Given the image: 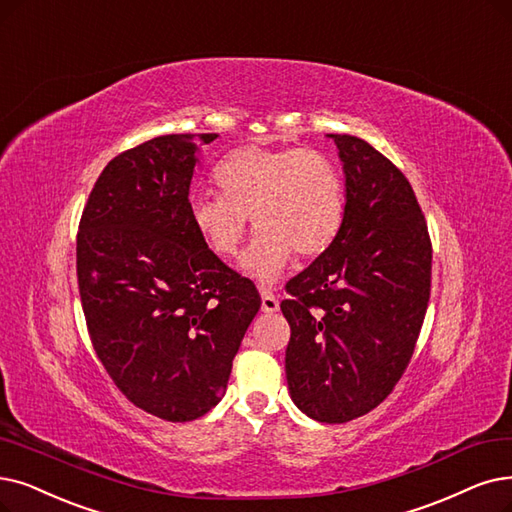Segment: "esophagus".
I'll use <instances>...</instances> for the list:
<instances>
[{
	"label": "esophagus",
	"instance_id": "1",
	"mask_svg": "<svg viewBox=\"0 0 512 512\" xmlns=\"http://www.w3.org/2000/svg\"><path fill=\"white\" fill-rule=\"evenodd\" d=\"M260 294H262V311H264V313H277V311H279V300H277V296L267 288V285H262Z\"/></svg>",
	"mask_w": 512,
	"mask_h": 512
}]
</instances>
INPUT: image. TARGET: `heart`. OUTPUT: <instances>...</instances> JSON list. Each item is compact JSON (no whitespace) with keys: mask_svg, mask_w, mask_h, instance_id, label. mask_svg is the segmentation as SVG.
Here are the masks:
<instances>
[{"mask_svg":"<svg viewBox=\"0 0 512 512\" xmlns=\"http://www.w3.org/2000/svg\"><path fill=\"white\" fill-rule=\"evenodd\" d=\"M218 195L199 193L189 218L199 239L216 256L241 248L248 224L258 235L243 267L258 279H275L294 252L313 258L338 237L346 189L338 163L313 147H239L212 170Z\"/></svg>","mask_w":512,"mask_h":512,"instance_id":"b5f03b06","label":"heart"}]
</instances>
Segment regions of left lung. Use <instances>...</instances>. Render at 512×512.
<instances>
[{
    "mask_svg": "<svg viewBox=\"0 0 512 512\" xmlns=\"http://www.w3.org/2000/svg\"><path fill=\"white\" fill-rule=\"evenodd\" d=\"M346 174L338 237L285 283V374L313 420L342 424L393 393L431 298L433 243L410 180L365 140L330 134Z\"/></svg>",
    "mask_w": 512,
    "mask_h": 512,
    "instance_id": "1",
    "label": "left lung"
}]
</instances>
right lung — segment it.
<instances>
[{
  "label": "right lung",
  "instance_id": "add662e5",
  "mask_svg": "<svg viewBox=\"0 0 512 512\" xmlns=\"http://www.w3.org/2000/svg\"><path fill=\"white\" fill-rule=\"evenodd\" d=\"M216 134H168L113 157L77 231V285L96 357L121 393L168 422L208 414L227 388L256 285L195 233V151Z\"/></svg>",
  "mask_w": 512,
  "mask_h": 512
}]
</instances>
